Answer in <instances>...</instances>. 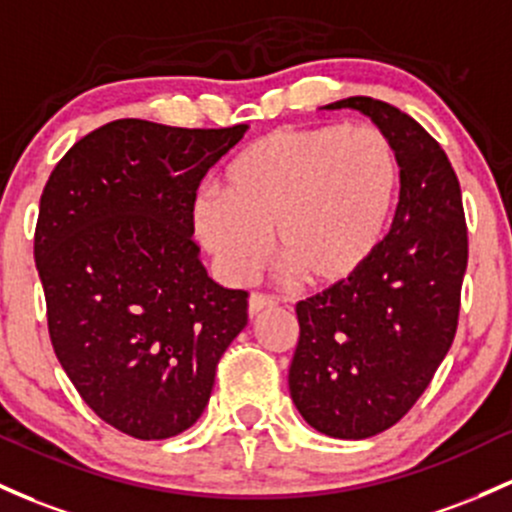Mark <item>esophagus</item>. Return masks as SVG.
<instances>
[{
	"label": "esophagus",
	"instance_id": "esophagus-1",
	"mask_svg": "<svg viewBox=\"0 0 512 512\" xmlns=\"http://www.w3.org/2000/svg\"><path fill=\"white\" fill-rule=\"evenodd\" d=\"M274 306H277V301L265 294H252L250 299H247V313H250L252 318L260 316L262 311H267V308H274Z\"/></svg>",
	"mask_w": 512,
	"mask_h": 512
}]
</instances>
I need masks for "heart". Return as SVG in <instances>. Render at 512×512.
<instances>
[{
  "mask_svg": "<svg viewBox=\"0 0 512 512\" xmlns=\"http://www.w3.org/2000/svg\"><path fill=\"white\" fill-rule=\"evenodd\" d=\"M401 157L379 128H282L230 160L221 193L194 201V228L230 282L274 250L303 284L328 289L362 272L389 235Z\"/></svg>",
  "mask_w": 512,
  "mask_h": 512,
  "instance_id": "1",
  "label": "heart"
}]
</instances>
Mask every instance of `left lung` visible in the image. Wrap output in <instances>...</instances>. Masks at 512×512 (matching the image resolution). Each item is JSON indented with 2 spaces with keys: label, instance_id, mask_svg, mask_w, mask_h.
Here are the masks:
<instances>
[{
  "label": "left lung",
  "instance_id": "obj_1",
  "mask_svg": "<svg viewBox=\"0 0 512 512\" xmlns=\"http://www.w3.org/2000/svg\"><path fill=\"white\" fill-rule=\"evenodd\" d=\"M323 109L369 116L401 157V196L384 245L362 272L296 303L289 391L311 428L364 440L396 425L452 347L469 260L459 179L418 121L372 97Z\"/></svg>",
  "mask_w": 512,
  "mask_h": 512
}]
</instances>
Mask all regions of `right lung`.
<instances>
[{
	"label": "right lung",
	"instance_id": "obj_1",
	"mask_svg": "<svg viewBox=\"0 0 512 512\" xmlns=\"http://www.w3.org/2000/svg\"><path fill=\"white\" fill-rule=\"evenodd\" d=\"M245 131L111 121L41 194L33 255L55 357L82 401L138 440L192 428L247 325V291L213 282L192 240L196 189Z\"/></svg>",
	"mask_w": 512,
	"mask_h": 512
}]
</instances>
